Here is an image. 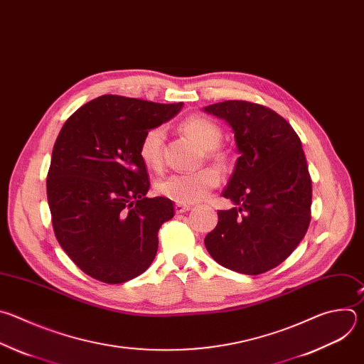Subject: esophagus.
Returning <instances> with one entry per match:
<instances>
[{"mask_svg": "<svg viewBox=\"0 0 364 364\" xmlns=\"http://www.w3.org/2000/svg\"><path fill=\"white\" fill-rule=\"evenodd\" d=\"M188 210H191L189 205H185V203H176L175 205V212L176 213H183V212H188Z\"/></svg>", "mask_w": 364, "mask_h": 364, "instance_id": "34e87169", "label": "esophagus"}]
</instances>
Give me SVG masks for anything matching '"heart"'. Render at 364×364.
Masks as SVG:
<instances>
[{"label": "heart", "mask_w": 364, "mask_h": 364, "mask_svg": "<svg viewBox=\"0 0 364 364\" xmlns=\"http://www.w3.org/2000/svg\"><path fill=\"white\" fill-rule=\"evenodd\" d=\"M182 130L192 136L208 155L223 159L216 152L218 144L223 140V130L212 120L202 116L188 117L182 123ZM165 127L155 126L143 134L139 144V155L144 165L152 169H159L164 162ZM221 181V173L213 166H206L192 172H178L162 179L156 189L158 192L178 203H195L203 199Z\"/></svg>", "instance_id": "1"}]
</instances>
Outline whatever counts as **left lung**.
<instances>
[{"label":"left lung","instance_id":"obj_1","mask_svg":"<svg viewBox=\"0 0 364 364\" xmlns=\"http://www.w3.org/2000/svg\"><path fill=\"white\" fill-rule=\"evenodd\" d=\"M203 112L230 124L240 154L223 192L235 206L218 210L205 247L225 268L262 274L297 248L311 220V179L301 140L285 119L257 103L227 100Z\"/></svg>","mask_w":364,"mask_h":364}]
</instances>
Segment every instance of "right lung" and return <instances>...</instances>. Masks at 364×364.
Masks as SVG:
<instances>
[{"label": "right lung", "instance_id": "add662e5", "mask_svg": "<svg viewBox=\"0 0 364 364\" xmlns=\"http://www.w3.org/2000/svg\"><path fill=\"white\" fill-rule=\"evenodd\" d=\"M182 106L106 95L82 106L61 127L47 199L58 244L87 275L120 284L155 259L158 231L173 218V203L146 198L151 183L139 144Z\"/></svg>", "mask_w": 364, "mask_h": 364}]
</instances>
